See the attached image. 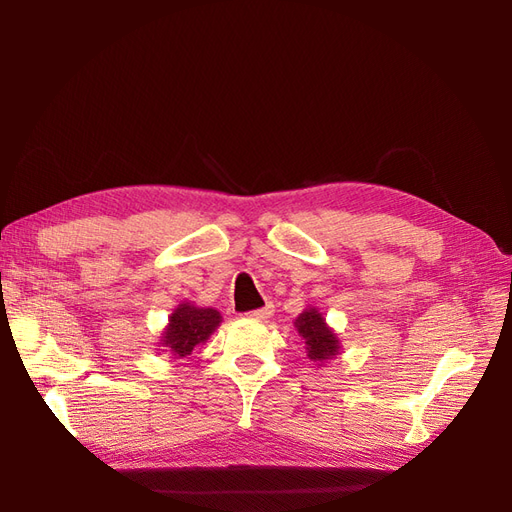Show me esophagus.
Returning a JSON list of instances; mask_svg holds the SVG:
<instances>
[{
	"mask_svg": "<svg viewBox=\"0 0 512 512\" xmlns=\"http://www.w3.org/2000/svg\"><path fill=\"white\" fill-rule=\"evenodd\" d=\"M271 314H273V305L267 303L265 307H258V309H252V312H247V318H252V320H267Z\"/></svg>",
	"mask_w": 512,
	"mask_h": 512,
	"instance_id": "34e87169",
	"label": "esophagus"
}]
</instances>
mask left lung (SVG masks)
I'll return each mask as SVG.
<instances>
[{"label": "left lung", "instance_id": "1", "mask_svg": "<svg viewBox=\"0 0 512 512\" xmlns=\"http://www.w3.org/2000/svg\"><path fill=\"white\" fill-rule=\"evenodd\" d=\"M297 329L305 339L309 359L324 361V359H333L337 354V348H339L337 337L327 324H324L322 316L314 307L305 309V312L297 318Z\"/></svg>", "mask_w": 512, "mask_h": 512}]
</instances>
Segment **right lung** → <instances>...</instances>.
Instances as JSON below:
<instances>
[{
    "instance_id": "right-lung-1",
    "label": "right lung",
    "mask_w": 512,
    "mask_h": 512,
    "mask_svg": "<svg viewBox=\"0 0 512 512\" xmlns=\"http://www.w3.org/2000/svg\"><path fill=\"white\" fill-rule=\"evenodd\" d=\"M220 312L211 307H194L188 303H181L175 314L170 316L168 329L164 331V346L173 350L175 359L192 354V350L203 344L205 339L215 331L220 324Z\"/></svg>"
}]
</instances>
